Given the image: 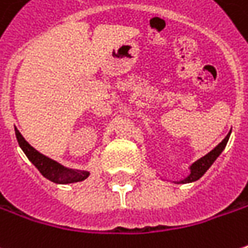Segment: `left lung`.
I'll return each instance as SVG.
<instances>
[{
	"mask_svg": "<svg viewBox=\"0 0 248 248\" xmlns=\"http://www.w3.org/2000/svg\"><path fill=\"white\" fill-rule=\"evenodd\" d=\"M229 136L231 133L226 136L223 140H222L219 144L217 145L212 151H210L207 155H204L202 158H200L197 159L191 167H190V175H188L187 178H185L183 180H179L176 183H191V182H196V180H199L208 169L215 162V159L218 158V156L221 155V153L225 150V147L228 144V140H229Z\"/></svg>",
	"mask_w": 248,
	"mask_h": 248,
	"instance_id": "obj_1",
	"label": "left lung"
}]
</instances>
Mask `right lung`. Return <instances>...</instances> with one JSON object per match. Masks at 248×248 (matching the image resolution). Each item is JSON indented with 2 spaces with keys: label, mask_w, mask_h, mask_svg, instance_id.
Listing matches in <instances>:
<instances>
[{
  "label": "right lung",
  "mask_w": 248,
  "mask_h": 248,
  "mask_svg": "<svg viewBox=\"0 0 248 248\" xmlns=\"http://www.w3.org/2000/svg\"><path fill=\"white\" fill-rule=\"evenodd\" d=\"M15 135H16L17 143L20 145V148L23 150V153L26 154L27 158L31 161V164L37 168L40 173L44 178H47L54 183H58V185H68V183L81 182V180L89 178L90 173L87 170L69 169V168L62 167L57 161H54L48 156L43 155L41 153H38L36 148H33L23 139V136L20 135V132L17 129H15Z\"/></svg>",
  "instance_id": "obj_1"
}]
</instances>
